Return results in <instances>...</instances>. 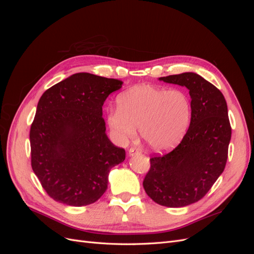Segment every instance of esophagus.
Wrapping results in <instances>:
<instances>
[{"label": "esophagus", "mask_w": 254, "mask_h": 254, "mask_svg": "<svg viewBox=\"0 0 254 254\" xmlns=\"http://www.w3.org/2000/svg\"><path fill=\"white\" fill-rule=\"evenodd\" d=\"M140 150H137V149H135V148H133V147H131L130 148L129 150H128V155L130 156V157H132V156H135V155H140Z\"/></svg>", "instance_id": "1"}]
</instances>
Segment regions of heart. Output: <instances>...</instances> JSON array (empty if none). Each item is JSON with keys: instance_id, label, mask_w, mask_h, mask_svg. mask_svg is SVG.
I'll return each instance as SVG.
<instances>
[{"instance_id": "obj_1", "label": "heart", "mask_w": 254, "mask_h": 254, "mask_svg": "<svg viewBox=\"0 0 254 254\" xmlns=\"http://www.w3.org/2000/svg\"><path fill=\"white\" fill-rule=\"evenodd\" d=\"M190 117V99L184 91L139 84L118 97V108L108 110L106 123L120 144L134 139L139 128L151 150L165 151L182 140Z\"/></svg>"}]
</instances>
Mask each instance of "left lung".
I'll use <instances>...</instances> for the list:
<instances>
[{
  "mask_svg": "<svg viewBox=\"0 0 254 254\" xmlns=\"http://www.w3.org/2000/svg\"><path fill=\"white\" fill-rule=\"evenodd\" d=\"M159 80L189 89L191 117L181 143L166 155L150 159L143 187L158 204L182 207L200 200L225 170L231 140L228 107L221 92L196 73Z\"/></svg>",
  "mask_w": 254,
  "mask_h": 254,
  "instance_id": "obj_1",
  "label": "left lung"
}]
</instances>
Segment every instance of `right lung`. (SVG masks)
I'll return each instance as SVG.
<instances>
[{
  "instance_id": "1",
  "label": "right lung",
  "mask_w": 254,
  "mask_h": 254,
  "mask_svg": "<svg viewBox=\"0 0 254 254\" xmlns=\"http://www.w3.org/2000/svg\"><path fill=\"white\" fill-rule=\"evenodd\" d=\"M123 81L76 73L42 94L30 127L32 167L54 200L72 206L95 202L110 170L125 160L106 133L103 105Z\"/></svg>"
}]
</instances>
